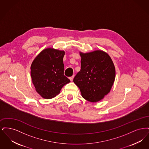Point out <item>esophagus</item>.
<instances>
[{
	"label": "esophagus",
	"mask_w": 149,
	"mask_h": 149,
	"mask_svg": "<svg viewBox=\"0 0 149 149\" xmlns=\"http://www.w3.org/2000/svg\"><path fill=\"white\" fill-rule=\"evenodd\" d=\"M74 76H72V77H70V78H69V79H70L71 81H72V80H73V79H74Z\"/></svg>",
	"instance_id": "34e87169"
}]
</instances>
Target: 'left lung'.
<instances>
[{
	"label": "left lung",
	"mask_w": 149,
	"mask_h": 149,
	"mask_svg": "<svg viewBox=\"0 0 149 149\" xmlns=\"http://www.w3.org/2000/svg\"><path fill=\"white\" fill-rule=\"evenodd\" d=\"M79 53L81 69L73 81L84 99L97 102L110 92L113 84L116 70L113 61L102 50Z\"/></svg>",
	"instance_id": "8db88e82"
}]
</instances>
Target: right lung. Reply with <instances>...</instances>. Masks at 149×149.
<instances>
[{"label":"right lung","mask_w":149,"mask_h":149,"mask_svg":"<svg viewBox=\"0 0 149 149\" xmlns=\"http://www.w3.org/2000/svg\"><path fill=\"white\" fill-rule=\"evenodd\" d=\"M64 51L47 48L36 57L31 64L32 83L43 98L55 97L64 85L70 82L64 75Z\"/></svg>","instance_id":"add662e5"}]
</instances>
